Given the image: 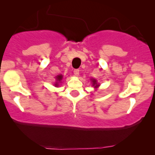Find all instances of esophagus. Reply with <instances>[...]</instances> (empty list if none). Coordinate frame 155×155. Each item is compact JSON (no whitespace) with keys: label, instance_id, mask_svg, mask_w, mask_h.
I'll list each match as a JSON object with an SVG mask.
<instances>
[{"label":"esophagus","instance_id":"1","mask_svg":"<svg viewBox=\"0 0 155 155\" xmlns=\"http://www.w3.org/2000/svg\"><path fill=\"white\" fill-rule=\"evenodd\" d=\"M73 73H74L75 76H78L79 75V70H78V69H75V70H73Z\"/></svg>","mask_w":155,"mask_h":155}]
</instances>
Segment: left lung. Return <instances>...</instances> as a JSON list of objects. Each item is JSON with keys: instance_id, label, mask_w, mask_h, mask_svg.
I'll list each match as a JSON object with an SVG mask.
<instances>
[{"instance_id": "obj_1", "label": "left lung", "mask_w": 155, "mask_h": 155, "mask_svg": "<svg viewBox=\"0 0 155 155\" xmlns=\"http://www.w3.org/2000/svg\"><path fill=\"white\" fill-rule=\"evenodd\" d=\"M92 82H93V85H96V86H95V87H97L98 86V85H97V82H96V80H93V81H92Z\"/></svg>"}]
</instances>
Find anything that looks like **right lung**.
<instances>
[{"mask_svg":"<svg viewBox=\"0 0 155 155\" xmlns=\"http://www.w3.org/2000/svg\"><path fill=\"white\" fill-rule=\"evenodd\" d=\"M62 79V76L61 75H60V76H57V80L58 81H61ZM55 85H58V84H55Z\"/></svg>","mask_w":155,"mask_h":155,"instance_id":"obj_1","label":"right lung"}]
</instances>
